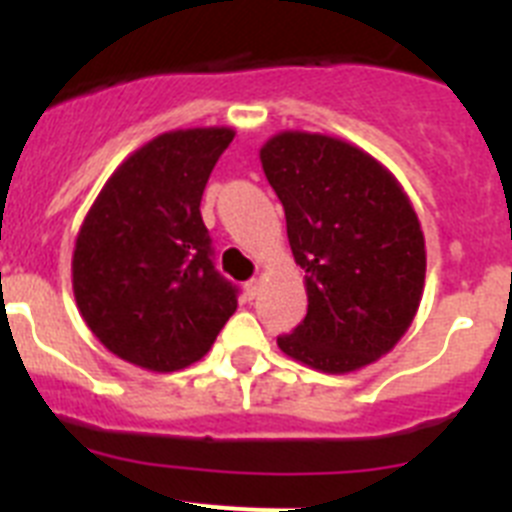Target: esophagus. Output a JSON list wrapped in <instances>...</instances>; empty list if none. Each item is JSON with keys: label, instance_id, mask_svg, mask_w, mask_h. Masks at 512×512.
<instances>
[{"label": "esophagus", "instance_id": "34e87169", "mask_svg": "<svg viewBox=\"0 0 512 512\" xmlns=\"http://www.w3.org/2000/svg\"><path fill=\"white\" fill-rule=\"evenodd\" d=\"M259 292H261V279H251V282H246V297H248V300L259 297Z\"/></svg>", "mask_w": 512, "mask_h": 512}]
</instances>
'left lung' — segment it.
Listing matches in <instances>:
<instances>
[{"label": "left lung", "instance_id": "left-lung-1", "mask_svg": "<svg viewBox=\"0 0 512 512\" xmlns=\"http://www.w3.org/2000/svg\"><path fill=\"white\" fill-rule=\"evenodd\" d=\"M259 156L305 269L307 315L279 348L325 374L374 364L423 297L425 238L408 194L377 158L330 135L284 130Z\"/></svg>", "mask_w": 512, "mask_h": 512}]
</instances>
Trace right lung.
<instances>
[{
	"label": "right lung",
	"instance_id": "right-lung-1",
	"mask_svg": "<svg viewBox=\"0 0 512 512\" xmlns=\"http://www.w3.org/2000/svg\"><path fill=\"white\" fill-rule=\"evenodd\" d=\"M235 130L161 133L107 179L76 235V307L107 351L148 372L200 361L238 307L212 266L205 184Z\"/></svg>",
	"mask_w": 512,
	"mask_h": 512
}]
</instances>
